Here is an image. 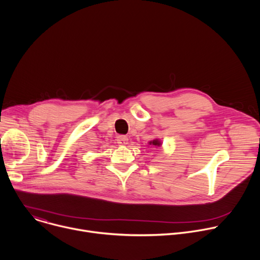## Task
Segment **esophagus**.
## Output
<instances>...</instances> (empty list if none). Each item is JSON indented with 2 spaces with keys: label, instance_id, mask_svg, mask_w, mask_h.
<instances>
[{
  "label": "esophagus",
  "instance_id": "34e87169",
  "mask_svg": "<svg viewBox=\"0 0 260 260\" xmlns=\"http://www.w3.org/2000/svg\"><path fill=\"white\" fill-rule=\"evenodd\" d=\"M127 141H128V138L126 137V136H118L117 137V143L119 144V145H121V146H124V145H126L127 144Z\"/></svg>",
  "mask_w": 260,
  "mask_h": 260
}]
</instances>
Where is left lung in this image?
<instances>
[{"mask_svg":"<svg viewBox=\"0 0 260 260\" xmlns=\"http://www.w3.org/2000/svg\"><path fill=\"white\" fill-rule=\"evenodd\" d=\"M149 145H152V146H155V147H159V146H161V142L158 139H154L153 141L149 142Z\"/></svg>","mask_w":260,"mask_h":260,"instance_id":"8db88e82","label":"left lung"}]
</instances>
